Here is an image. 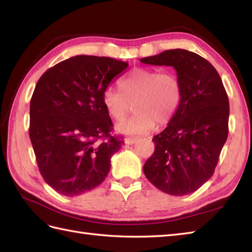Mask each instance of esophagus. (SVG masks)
<instances>
[{"label":"esophagus","mask_w":252,"mask_h":252,"mask_svg":"<svg viewBox=\"0 0 252 252\" xmlns=\"http://www.w3.org/2000/svg\"><path fill=\"white\" fill-rule=\"evenodd\" d=\"M136 142H137L136 137H126L125 140V143L127 144V145H133V144H135Z\"/></svg>","instance_id":"34e87169"}]
</instances>
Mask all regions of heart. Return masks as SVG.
Instances as JSON below:
<instances>
[{"mask_svg": "<svg viewBox=\"0 0 252 252\" xmlns=\"http://www.w3.org/2000/svg\"><path fill=\"white\" fill-rule=\"evenodd\" d=\"M119 88L108 87L103 92V104L117 121L125 119L134 103L136 114L120 122L117 130L122 134L138 136L162 126L173 119L182 100V85L173 72L151 68H136L123 78Z\"/></svg>", "mask_w": 252, "mask_h": 252, "instance_id": "b5f03b06", "label": "heart"}]
</instances>
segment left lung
<instances>
[{
  "mask_svg": "<svg viewBox=\"0 0 252 252\" xmlns=\"http://www.w3.org/2000/svg\"><path fill=\"white\" fill-rule=\"evenodd\" d=\"M141 62L172 66L182 85L179 109L153 137L155 152L144 164V174L169 195L191 194L212 176L227 140L226 91L216 68L196 53L169 50Z\"/></svg>",
  "mask_w": 252,
  "mask_h": 252,
  "instance_id": "1",
  "label": "left lung"
}]
</instances>
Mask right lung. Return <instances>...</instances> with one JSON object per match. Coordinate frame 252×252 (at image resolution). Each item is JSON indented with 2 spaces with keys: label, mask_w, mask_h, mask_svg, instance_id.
I'll list each match as a JSON object with an SVG mask.
<instances>
[{
  "label": "right lung",
  "mask_w": 252,
  "mask_h": 252,
  "mask_svg": "<svg viewBox=\"0 0 252 252\" xmlns=\"http://www.w3.org/2000/svg\"><path fill=\"white\" fill-rule=\"evenodd\" d=\"M129 63L78 55L58 63L37 81L30 100L29 135L42 178L65 196L97 187L108 175L122 137L103 104V92Z\"/></svg>",
  "instance_id": "right-lung-1"
}]
</instances>
